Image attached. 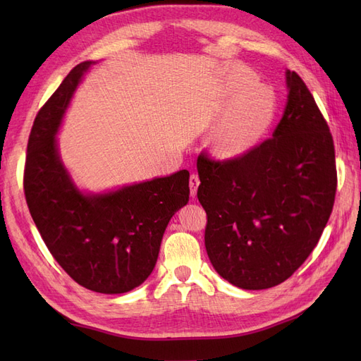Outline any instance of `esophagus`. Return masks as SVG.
Here are the masks:
<instances>
[{"instance_id": "34e87169", "label": "esophagus", "mask_w": 361, "mask_h": 361, "mask_svg": "<svg viewBox=\"0 0 361 361\" xmlns=\"http://www.w3.org/2000/svg\"><path fill=\"white\" fill-rule=\"evenodd\" d=\"M200 185V179L195 173H192L190 176V190H191V197H195L197 195V188Z\"/></svg>"}]
</instances>
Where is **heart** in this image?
Listing matches in <instances>:
<instances>
[{
    "label": "heart",
    "mask_w": 361,
    "mask_h": 361,
    "mask_svg": "<svg viewBox=\"0 0 361 361\" xmlns=\"http://www.w3.org/2000/svg\"><path fill=\"white\" fill-rule=\"evenodd\" d=\"M218 111H224L211 133V149L218 158L245 155L267 135L279 113L274 90L262 84L247 68L228 69L215 94Z\"/></svg>",
    "instance_id": "b5f03b06"
}]
</instances>
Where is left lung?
I'll use <instances>...</instances> for the list:
<instances>
[{"mask_svg": "<svg viewBox=\"0 0 361 361\" xmlns=\"http://www.w3.org/2000/svg\"><path fill=\"white\" fill-rule=\"evenodd\" d=\"M272 137L245 155L197 159L204 247L232 285L259 290L288 280L318 244L337 187L330 128L298 73Z\"/></svg>", "mask_w": 361, "mask_h": 361, "instance_id": "left-lung-1", "label": "left lung"}]
</instances>
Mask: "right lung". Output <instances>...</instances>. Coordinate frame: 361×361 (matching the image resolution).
I'll return each mask as SVG.
<instances>
[{
    "label": "right lung",
    "mask_w": 361,
    "mask_h": 361,
    "mask_svg": "<svg viewBox=\"0 0 361 361\" xmlns=\"http://www.w3.org/2000/svg\"><path fill=\"white\" fill-rule=\"evenodd\" d=\"M93 61L75 66L32 123L24 171L30 214L60 267L78 285L125 293L154 271L171 216L190 200V173L82 192L60 159L57 133L73 92Z\"/></svg>",
    "instance_id": "add662e5"
}]
</instances>
